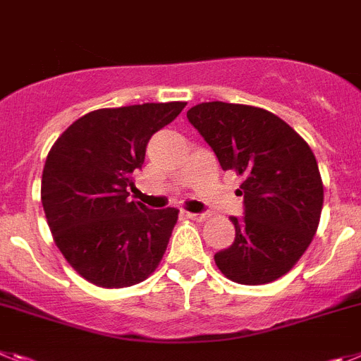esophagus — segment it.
<instances>
[{"label": "esophagus", "instance_id": "esophagus-1", "mask_svg": "<svg viewBox=\"0 0 361 361\" xmlns=\"http://www.w3.org/2000/svg\"><path fill=\"white\" fill-rule=\"evenodd\" d=\"M187 216H189L190 219H196V221H203V219H207V214H203V212H187Z\"/></svg>", "mask_w": 361, "mask_h": 361}]
</instances>
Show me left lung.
I'll list each match as a JSON object with an SVG mask.
<instances>
[{"instance_id":"1","label":"left lung","mask_w":361,"mask_h":361,"mask_svg":"<svg viewBox=\"0 0 361 361\" xmlns=\"http://www.w3.org/2000/svg\"><path fill=\"white\" fill-rule=\"evenodd\" d=\"M224 171L241 176L245 218H231L234 243L214 255L221 274L241 285L278 280L303 256L322 216L324 183L311 147L259 106L200 103L187 112Z\"/></svg>"}]
</instances>
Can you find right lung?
<instances>
[{"label":"right lung","instance_id":"right-lung-1","mask_svg":"<svg viewBox=\"0 0 361 361\" xmlns=\"http://www.w3.org/2000/svg\"><path fill=\"white\" fill-rule=\"evenodd\" d=\"M185 105L98 109L74 121L50 149L42 176L47 224L71 267L90 283L130 287L161 262L178 209H147L128 200V189L152 134Z\"/></svg>","mask_w":361,"mask_h":361}]
</instances>
